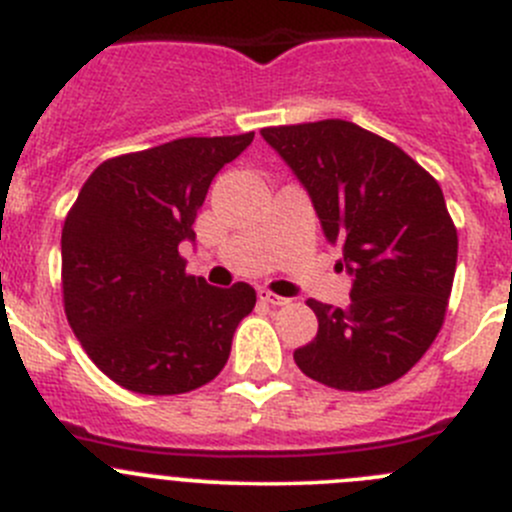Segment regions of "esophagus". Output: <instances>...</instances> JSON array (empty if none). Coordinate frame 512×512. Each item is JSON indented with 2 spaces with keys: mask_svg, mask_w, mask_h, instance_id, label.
I'll return each mask as SVG.
<instances>
[{
  "mask_svg": "<svg viewBox=\"0 0 512 512\" xmlns=\"http://www.w3.org/2000/svg\"><path fill=\"white\" fill-rule=\"evenodd\" d=\"M257 299H260V302H265V304H270V307H285V304H289L287 297L272 294V292H267V289H260V292H257Z\"/></svg>",
  "mask_w": 512,
  "mask_h": 512,
  "instance_id": "34e87169",
  "label": "esophagus"
}]
</instances>
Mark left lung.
<instances>
[{"label":"left lung","mask_w":512,"mask_h":512,"mask_svg":"<svg viewBox=\"0 0 512 512\" xmlns=\"http://www.w3.org/2000/svg\"><path fill=\"white\" fill-rule=\"evenodd\" d=\"M260 133L307 190L352 277L347 309L309 299L319 329L294 361L339 391L401 379L436 339L456 275L441 185L399 146L339 118Z\"/></svg>","instance_id":"obj_1"}]
</instances>
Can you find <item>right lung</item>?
<instances>
[{
  "label": "right lung",
  "mask_w": 512,
  "mask_h": 512,
  "mask_svg": "<svg viewBox=\"0 0 512 512\" xmlns=\"http://www.w3.org/2000/svg\"><path fill=\"white\" fill-rule=\"evenodd\" d=\"M255 133L178 138L101 163L61 232L64 309L91 361L136 394L173 396L223 371L257 294L185 275L178 247L225 163Z\"/></svg>",
  "instance_id": "add662e5"
}]
</instances>
